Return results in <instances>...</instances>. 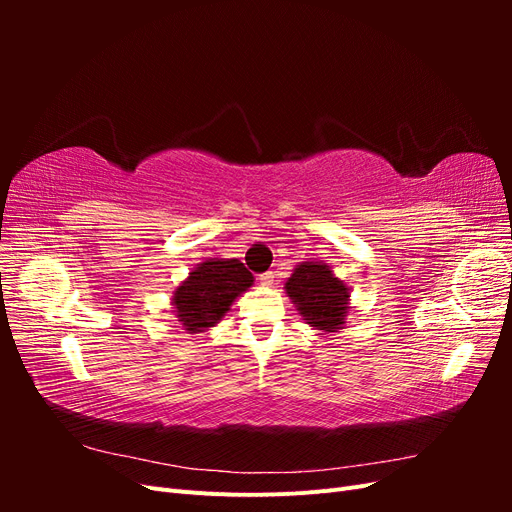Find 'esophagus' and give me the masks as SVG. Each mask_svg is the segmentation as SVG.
Instances as JSON below:
<instances>
[{
  "label": "esophagus",
  "instance_id": "obj_1",
  "mask_svg": "<svg viewBox=\"0 0 512 512\" xmlns=\"http://www.w3.org/2000/svg\"><path fill=\"white\" fill-rule=\"evenodd\" d=\"M258 282H260L262 286H273V273H271V271H267V273L258 275Z\"/></svg>",
  "mask_w": 512,
  "mask_h": 512
}]
</instances>
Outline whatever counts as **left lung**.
Returning <instances> with one entry per match:
<instances>
[{"mask_svg":"<svg viewBox=\"0 0 512 512\" xmlns=\"http://www.w3.org/2000/svg\"><path fill=\"white\" fill-rule=\"evenodd\" d=\"M286 297L305 324L320 335H337L350 314V288L324 260H305L292 269L284 284Z\"/></svg>","mask_w":512,"mask_h":512,"instance_id":"8db88e82","label":"left lung"}]
</instances>
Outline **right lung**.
I'll use <instances>...</instances> for the list:
<instances>
[{
    "label": "right lung",
    "mask_w": 512,
    "mask_h": 512,
    "mask_svg": "<svg viewBox=\"0 0 512 512\" xmlns=\"http://www.w3.org/2000/svg\"><path fill=\"white\" fill-rule=\"evenodd\" d=\"M254 286L239 258H207L173 292V314L185 333H203L222 322L230 305Z\"/></svg>",
    "instance_id": "1"
}]
</instances>
